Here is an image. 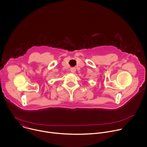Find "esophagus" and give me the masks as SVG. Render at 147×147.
<instances>
[{"label": "esophagus", "mask_w": 147, "mask_h": 147, "mask_svg": "<svg viewBox=\"0 0 147 147\" xmlns=\"http://www.w3.org/2000/svg\"><path fill=\"white\" fill-rule=\"evenodd\" d=\"M76 71V69L75 68H71V72L72 73H74Z\"/></svg>", "instance_id": "esophagus-1"}]
</instances>
